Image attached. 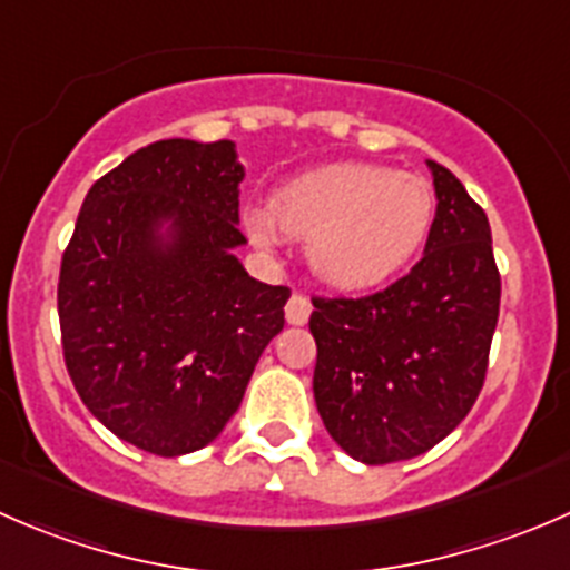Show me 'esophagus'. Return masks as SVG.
<instances>
[{
  "mask_svg": "<svg viewBox=\"0 0 570 570\" xmlns=\"http://www.w3.org/2000/svg\"><path fill=\"white\" fill-rule=\"evenodd\" d=\"M308 317H312V301L306 295H301V292H295L289 297V303H286V322L289 325H306Z\"/></svg>",
  "mask_w": 570,
  "mask_h": 570,
  "instance_id": "obj_1",
  "label": "esophagus"
}]
</instances>
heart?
Listing matches in <instances>:
<instances>
[{
    "label": "heart",
    "instance_id": "1",
    "mask_svg": "<svg viewBox=\"0 0 570 570\" xmlns=\"http://www.w3.org/2000/svg\"><path fill=\"white\" fill-rule=\"evenodd\" d=\"M433 220V189L416 174L383 165H327L292 178L273 206L248 204L245 232L258 248L281 232L306 243L314 273L338 289H361L394 275L422 245Z\"/></svg>",
    "mask_w": 570,
    "mask_h": 570
}]
</instances>
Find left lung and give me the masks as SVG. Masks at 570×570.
I'll return each instance as SVG.
<instances>
[{
  "label": "left lung",
  "instance_id": "left-lung-1",
  "mask_svg": "<svg viewBox=\"0 0 570 570\" xmlns=\"http://www.w3.org/2000/svg\"><path fill=\"white\" fill-rule=\"evenodd\" d=\"M424 256L366 297H312L314 400L331 439L355 461H407L444 441L485 383L499 320L491 226L444 165Z\"/></svg>",
  "mask_w": 570,
  "mask_h": 570
}]
</instances>
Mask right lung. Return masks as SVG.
<instances>
[{"label":"right lung","instance_id":"add662e5","mask_svg":"<svg viewBox=\"0 0 570 570\" xmlns=\"http://www.w3.org/2000/svg\"><path fill=\"white\" fill-rule=\"evenodd\" d=\"M232 140H159L90 187L62 253L57 312L73 389L109 433L178 458L223 433L258 355L284 327L286 286L234 256Z\"/></svg>","mask_w":570,"mask_h":570}]
</instances>
